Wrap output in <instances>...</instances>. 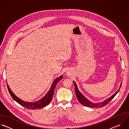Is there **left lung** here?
I'll use <instances>...</instances> for the list:
<instances>
[{
    "instance_id": "obj_1",
    "label": "left lung",
    "mask_w": 129,
    "mask_h": 129,
    "mask_svg": "<svg viewBox=\"0 0 129 129\" xmlns=\"http://www.w3.org/2000/svg\"><path fill=\"white\" fill-rule=\"evenodd\" d=\"M75 86V92L76 94V96L77 99H78L79 102L82 104L84 106L88 107H90V108H99V107H103L104 106H105V105H106L110 101L112 100L114 97L117 94V93L118 92V91H119V89H120V87L121 86V84L122 83H121V85L120 86V87L118 89V90L112 96H111L110 98L107 99L106 100H105L104 102H102V103H98V104H93L92 103H91V102H90L89 100H88L81 92L79 91V90H78V86L76 84V83L73 82Z\"/></svg>"
}]
</instances>
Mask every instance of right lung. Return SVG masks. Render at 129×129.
Instances as JSON below:
<instances>
[{
  "instance_id": "obj_1",
  "label": "right lung",
  "mask_w": 129,
  "mask_h": 129,
  "mask_svg": "<svg viewBox=\"0 0 129 129\" xmlns=\"http://www.w3.org/2000/svg\"><path fill=\"white\" fill-rule=\"evenodd\" d=\"M63 78V76H60V77L58 78L56 80H54L53 82L51 88L50 90L48 92V93L45 95V96L42 98L41 100L38 101V102H36L35 103H28V102H24L23 101H22L20 99L17 98L11 91L10 89L9 85L7 84V87L8 89L9 90V93L10 95H11L12 98L16 101L17 102L18 104H19L20 105L23 106L24 107L28 109H31V110H35V109H40L41 108L44 107L46 106H47L48 104H49L52 98V96L54 93V90L55 87H56V85L58 84V82L61 80Z\"/></svg>"
}]
</instances>
